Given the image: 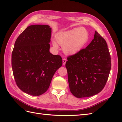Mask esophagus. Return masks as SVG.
Masks as SVG:
<instances>
[{"instance_id": "1", "label": "esophagus", "mask_w": 122, "mask_h": 122, "mask_svg": "<svg viewBox=\"0 0 122 122\" xmlns=\"http://www.w3.org/2000/svg\"><path fill=\"white\" fill-rule=\"evenodd\" d=\"M62 62H63V65L64 66L66 64V59H65V58H63L62 59Z\"/></svg>"}]
</instances>
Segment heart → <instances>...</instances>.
Listing matches in <instances>:
<instances>
[{
    "label": "heart",
    "mask_w": 122,
    "mask_h": 122,
    "mask_svg": "<svg viewBox=\"0 0 122 122\" xmlns=\"http://www.w3.org/2000/svg\"><path fill=\"white\" fill-rule=\"evenodd\" d=\"M56 39L59 45L63 46L64 53L72 55L78 53L83 48L89 40V34L83 28H75L59 32ZM52 45L55 48H58L56 41H52Z\"/></svg>",
    "instance_id": "obj_1"
}]
</instances>
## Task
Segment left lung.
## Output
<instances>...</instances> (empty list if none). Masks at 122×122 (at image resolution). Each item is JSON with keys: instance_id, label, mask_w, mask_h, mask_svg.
Returning a JSON list of instances; mask_svg holds the SVG:
<instances>
[{"instance_id": "left-lung-1", "label": "left lung", "mask_w": 122, "mask_h": 122, "mask_svg": "<svg viewBox=\"0 0 122 122\" xmlns=\"http://www.w3.org/2000/svg\"><path fill=\"white\" fill-rule=\"evenodd\" d=\"M67 59L70 90L74 97H92L103 89L110 74L111 60L107 42L97 32L85 49Z\"/></svg>"}]
</instances>
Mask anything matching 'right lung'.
Masks as SVG:
<instances>
[{
	"label": "right lung",
	"instance_id": "obj_1",
	"mask_svg": "<svg viewBox=\"0 0 122 122\" xmlns=\"http://www.w3.org/2000/svg\"><path fill=\"white\" fill-rule=\"evenodd\" d=\"M51 36L49 25H31L15 42L11 56L13 74L18 87L29 95L45 93L53 75L62 65L61 56L49 51Z\"/></svg>",
	"mask_w": 122,
	"mask_h": 122
}]
</instances>
